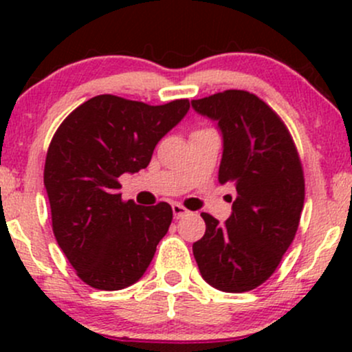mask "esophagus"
I'll return each instance as SVG.
<instances>
[{"label":"esophagus","instance_id":"1","mask_svg":"<svg viewBox=\"0 0 352 352\" xmlns=\"http://www.w3.org/2000/svg\"><path fill=\"white\" fill-rule=\"evenodd\" d=\"M172 212H173V217H175L177 220H179V218H182V217L188 215V213H190L188 210L180 204H172Z\"/></svg>","mask_w":352,"mask_h":352}]
</instances>
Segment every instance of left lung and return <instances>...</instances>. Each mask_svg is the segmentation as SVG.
<instances>
[{"label": "left lung", "instance_id": "8db88e82", "mask_svg": "<svg viewBox=\"0 0 352 352\" xmlns=\"http://www.w3.org/2000/svg\"><path fill=\"white\" fill-rule=\"evenodd\" d=\"M192 107L221 129L218 180L236 188L223 225L201 213L207 230L193 256L213 288L250 292L272 276L298 232L305 205L300 153L281 117L252 92L228 89L192 100Z\"/></svg>", "mask_w": 352, "mask_h": 352}]
</instances>
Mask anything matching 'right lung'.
Here are the masks:
<instances>
[{"label":"right lung","mask_w":352,"mask_h":352,"mask_svg":"<svg viewBox=\"0 0 352 352\" xmlns=\"http://www.w3.org/2000/svg\"><path fill=\"white\" fill-rule=\"evenodd\" d=\"M188 99L164 106L100 94L76 107L52 135L44 164L52 232L76 274L104 292L134 285L172 223L167 201L122 200L119 177L151 162Z\"/></svg>","instance_id":"add662e5"}]
</instances>
